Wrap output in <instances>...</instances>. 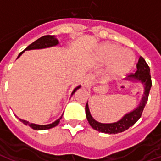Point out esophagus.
Returning <instances> with one entry per match:
<instances>
[{
  "instance_id": "1",
  "label": "esophagus",
  "mask_w": 161,
  "mask_h": 161,
  "mask_svg": "<svg viewBox=\"0 0 161 161\" xmlns=\"http://www.w3.org/2000/svg\"><path fill=\"white\" fill-rule=\"evenodd\" d=\"M94 84V77L92 74H88L85 79L84 81V86L87 89H90V88Z\"/></svg>"
}]
</instances>
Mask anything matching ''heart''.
Instances as JSON below:
<instances>
[{"instance_id": "heart-1", "label": "heart", "mask_w": 161, "mask_h": 161, "mask_svg": "<svg viewBox=\"0 0 161 161\" xmlns=\"http://www.w3.org/2000/svg\"><path fill=\"white\" fill-rule=\"evenodd\" d=\"M101 57L105 62H111L109 71L114 77L128 74L135 64V58L130 50L122 49L115 44H108L102 47Z\"/></svg>"}]
</instances>
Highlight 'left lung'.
Here are the masks:
<instances>
[{"mask_svg": "<svg viewBox=\"0 0 161 161\" xmlns=\"http://www.w3.org/2000/svg\"><path fill=\"white\" fill-rule=\"evenodd\" d=\"M136 67H137V70L135 71V73L130 74L129 76H128L126 81H128L130 83H140L142 84L143 94L139 104L133 110L126 113L119 121L111 123H102L93 118L90 111L87 102L85 106L86 118L93 129L105 134H117L127 130L141 118L143 109L147 103L149 91L152 87V81L150 76V68L142 57L139 58Z\"/></svg>", "mask_w": 161, "mask_h": 161, "instance_id": "8db88e82", "label": "left lung"}]
</instances>
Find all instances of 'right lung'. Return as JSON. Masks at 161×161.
I'll list each match as a JSON object with an SVG mask.
<instances>
[{
    "label": "right lung",
    "mask_w": 161,
    "mask_h": 161,
    "mask_svg": "<svg viewBox=\"0 0 161 161\" xmlns=\"http://www.w3.org/2000/svg\"><path fill=\"white\" fill-rule=\"evenodd\" d=\"M59 44V41L57 39L56 37L52 36V35H46V36H43L40 39H38L37 40H35L34 42L32 43L31 45L26 47V49L24 50L23 52L19 53V56L17 58H19V57L22 55L25 51H29V50H35V49H44V48H48V47H53V46H56ZM81 87V85H78L77 87H76L73 90V91L71 92V95H72L76 92L77 90H78L79 88ZM62 116L63 115L60 116L59 118L56 120L55 121H53V123H50V124H46V125H39V124H35V123H31L29 121H26V120H22V119H19V120L21 122H23L24 124L26 125V126H29L30 128H33V129H35V130H46V129H50V128H53L54 127H56L57 125L59 123L60 120L62 119Z\"/></svg>",
    "instance_id": "right-lung-1"
}]
</instances>
